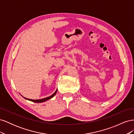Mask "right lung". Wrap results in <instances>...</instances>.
<instances>
[{"label":"right lung","mask_w":134,"mask_h":134,"mask_svg":"<svg viewBox=\"0 0 134 134\" xmlns=\"http://www.w3.org/2000/svg\"><path fill=\"white\" fill-rule=\"evenodd\" d=\"M57 91H58V90H56V91H55V92L54 93V94H52L51 96H49V97H46V98H42V99H28V98H25V97H23L22 95V96L24 98L27 99V100H30V101H32V102H36V103H42V102H45V101L47 100H49L50 99H51L52 97H54L55 94H56V93H57Z\"/></svg>","instance_id":"1"}]
</instances>
